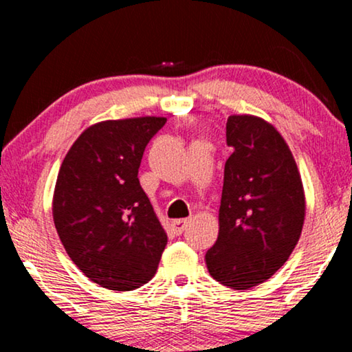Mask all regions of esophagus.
<instances>
[{"instance_id": "34e87169", "label": "esophagus", "mask_w": 352, "mask_h": 352, "mask_svg": "<svg viewBox=\"0 0 352 352\" xmlns=\"http://www.w3.org/2000/svg\"><path fill=\"white\" fill-rule=\"evenodd\" d=\"M187 224H189V219H175L171 223V228H173V232H175L176 235H181L182 232H184Z\"/></svg>"}]
</instances>
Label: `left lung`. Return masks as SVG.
<instances>
[{"instance_id": "obj_1", "label": "left lung", "mask_w": 352, "mask_h": 352, "mask_svg": "<svg viewBox=\"0 0 352 352\" xmlns=\"http://www.w3.org/2000/svg\"><path fill=\"white\" fill-rule=\"evenodd\" d=\"M226 141L234 152L224 165L218 240L205 261L214 280L248 290L272 277L296 247L305 190L295 158L271 123L230 115Z\"/></svg>"}]
</instances>
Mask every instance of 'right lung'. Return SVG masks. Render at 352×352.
Returning <instances> with one entry per match:
<instances>
[{
    "instance_id": "1",
    "label": "right lung",
    "mask_w": 352,
    "mask_h": 352,
    "mask_svg": "<svg viewBox=\"0 0 352 352\" xmlns=\"http://www.w3.org/2000/svg\"><path fill=\"white\" fill-rule=\"evenodd\" d=\"M166 118L107 120L80 134L57 175L52 216L65 252L89 280L117 292L155 276L168 237L139 184L148 141Z\"/></svg>"
}]
</instances>
